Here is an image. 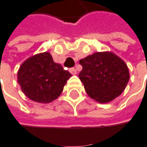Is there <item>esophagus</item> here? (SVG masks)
<instances>
[{
    "instance_id": "esophagus-1",
    "label": "esophagus",
    "mask_w": 147,
    "mask_h": 147,
    "mask_svg": "<svg viewBox=\"0 0 147 147\" xmlns=\"http://www.w3.org/2000/svg\"><path fill=\"white\" fill-rule=\"evenodd\" d=\"M69 72H70L72 74H74V75H75V74H77V71H76L75 68H70V69H69Z\"/></svg>"
}]
</instances>
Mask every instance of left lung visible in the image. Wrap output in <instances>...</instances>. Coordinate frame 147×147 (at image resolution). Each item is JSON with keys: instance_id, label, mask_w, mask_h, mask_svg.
I'll return each mask as SVG.
<instances>
[{"instance_id": "obj_1", "label": "left lung", "mask_w": 147, "mask_h": 147, "mask_svg": "<svg viewBox=\"0 0 147 147\" xmlns=\"http://www.w3.org/2000/svg\"><path fill=\"white\" fill-rule=\"evenodd\" d=\"M80 80L90 98L108 103L125 90L130 74L125 62L113 52H97L80 61Z\"/></svg>"}]
</instances>
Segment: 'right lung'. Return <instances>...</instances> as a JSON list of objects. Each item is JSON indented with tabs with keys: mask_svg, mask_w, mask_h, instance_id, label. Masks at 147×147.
I'll return each instance as SVG.
<instances>
[{
	"mask_svg": "<svg viewBox=\"0 0 147 147\" xmlns=\"http://www.w3.org/2000/svg\"><path fill=\"white\" fill-rule=\"evenodd\" d=\"M72 74L55 63L51 53H40L28 58L17 73L18 84L23 94L38 103H50L62 93Z\"/></svg>",
	"mask_w": 147,
	"mask_h": 147,
	"instance_id": "add662e5",
	"label": "right lung"
}]
</instances>
